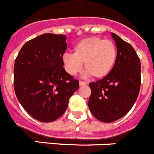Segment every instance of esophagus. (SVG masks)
<instances>
[{
  "mask_svg": "<svg viewBox=\"0 0 154 154\" xmlns=\"http://www.w3.org/2000/svg\"><path fill=\"white\" fill-rule=\"evenodd\" d=\"M87 83L84 81H79V85L80 86H83V85H85Z\"/></svg>",
  "mask_w": 154,
  "mask_h": 154,
  "instance_id": "obj_1",
  "label": "esophagus"
}]
</instances>
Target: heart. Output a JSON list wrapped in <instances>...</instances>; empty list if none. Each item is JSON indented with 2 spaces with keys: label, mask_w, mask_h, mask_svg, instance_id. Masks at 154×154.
<instances>
[{
  "label": "heart",
  "mask_w": 154,
  "mask_h": 154,
  "mask_svg": "<svg viewBox=\"0 0 154 154\" xmlns=\"http://www.w3.org/2000/svg\"><path fill=\"white\" fill-rule=\"evenodd\" d=\"M116 46L112 41L92 36L80 40L74 46V53L63 57L65 69L69 75L79 72L84 64L85 72L93 79L108 75L117 60Z\"/></svg>",
  "instance_id": "obj_1"
}]
</instances>
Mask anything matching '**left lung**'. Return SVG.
<instances>
[{"mask_svg":"<svg viewBox=\"0 0 154 154\" xmlns=\"http://www.w3.org/2000/svg\"><path fill=\"white\" fill-rule=\"evenodd\" d=\"M118 48L115 66L101 79L89 83L88 108L98 121L110 123L125 116L138 97L141 83L140 60L130 43L111 33Z\"/></svg>","mask_w":154,"mask_h":154,"instance_id":"obj_1","label":"left lung"}]
</instances>
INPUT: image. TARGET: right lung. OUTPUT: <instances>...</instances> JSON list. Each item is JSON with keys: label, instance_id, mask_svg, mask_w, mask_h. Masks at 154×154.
Instances as JSON below:
<instances>
[{"label": "right lung", "instance_id": "obj_1", "mask_svg": "<svg viewBox=\"0 0 154 154\" xmlns=\"http://www.w3.org/2000/svg\"><path fill=\"white\" fill-rule=\"evenodd\" d=\"M66 40L63 34H42L26 42L15 60L17 98L29 115L42 122L61 117L79 87L78 80L63 68Z\"/></svg>", "mask_w": 154, "mask_h": 154}]
</instances>
